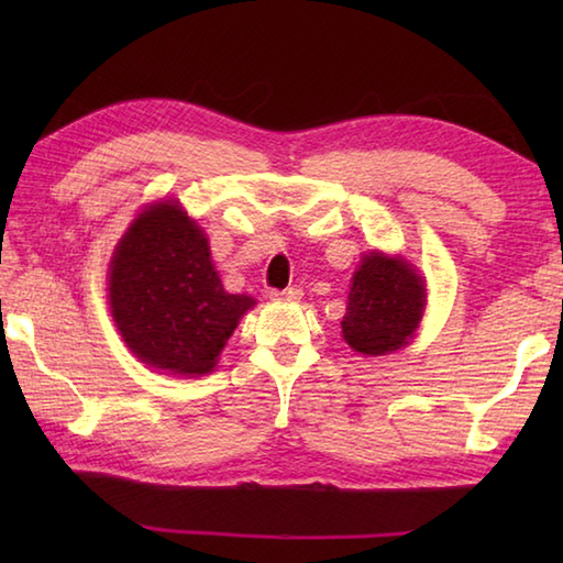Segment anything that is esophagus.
I'll list each match as a JSON object with an SVG mask.
<instances>
[{"label": "esophagus", "mask_w": 563, "mask_h": 563, "mask_svg": "<svg viewBox=\"0 0 563 563\" xmlns=\"http://www.w3.org/2000/svg\"><path fill=\"white\" fill-rule=\"evenodd\" d=\"M300 297H302V290H300V288L271 290V300H288V302H295V300H300Z\"/></svg>", "instance_id": "esophagus-1"}]
</instances>
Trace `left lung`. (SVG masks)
Returning <instances> with one entry per match:
<instances>
[{
  "label": "left lung",
  "instance_id": "8db88e82",
  "mask_svg": "<svg viewBox=\"0 0 563 563\" xmlns=\"http://www.w3.org/2000/svg\"><path fill=\"white\" fill-rule=\"evenodd\" d=\"M426 312V280L409 261L369 251L351 278L341 331L355 353L387 355L409 343Z\"/></svg>",
  "mask_w": 563,
  "mask_h": 563
}]
</instances>
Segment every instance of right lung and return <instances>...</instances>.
<instances>
[{
    "instance_id": "1",
    "label": "right lung",
    "mask_w": 563,
    "mask_h": 563,
    "mask_svg": "<svg viewBox=\"0 0 563 563\" xmlns=\"http://www.w3.org/2000/svg\"><path fill=\"white\" fill-rule=\"evenodd\" d=\"M109 305L140 363L172 375H206L256 300L222 288L206 232L178 200H162L142 210L118 242Z\"/></svg>"
}]
</instances>
